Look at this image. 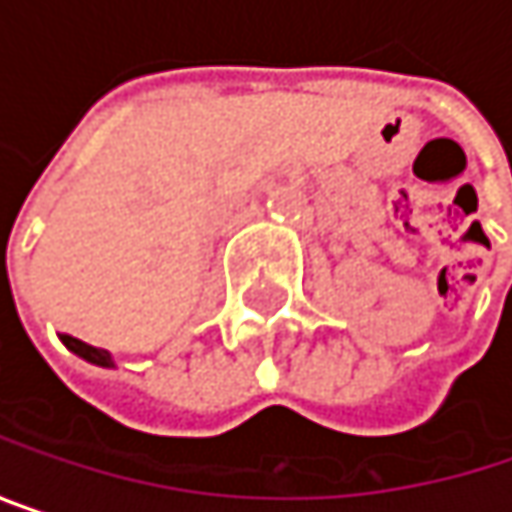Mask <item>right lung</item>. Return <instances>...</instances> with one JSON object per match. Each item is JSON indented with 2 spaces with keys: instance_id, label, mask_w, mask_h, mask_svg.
Segmentation results:
<instances>
[{
  "instance_id": "obj_1",
  "label": "right lung",
  "mask_w": 512,
  "mask_h": 512,
  "mask_svg": "<svg viewBox=\"0 0 512 512\" xmlns=\"http://www.w3.org/2000/svg\"><path fill=\"white\" fill-rule=\"evenodd\" d=\"M61 341H64V347H67V350H73L76 356H82L85 361H91V364H100V367H112V356H109L106 350H100V347H91V344H85V341H79V338H70V335H64Z\"/></svg>"
}]
</instances>
